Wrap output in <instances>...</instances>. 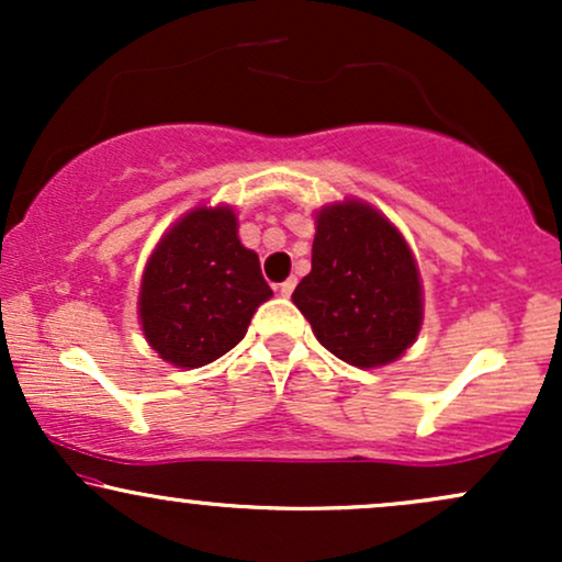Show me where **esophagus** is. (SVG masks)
<instances>
[{
    "mask_svg": "<svg viewBox=\"0 0 562 562\" xmlns=\"http://www.w3.org/2000/svg\"><path fill=\"white\" fill-rule=\"evenodd\" d=\"M293 290H295V277H290V280L280 282V295H282V299H290V295H293Z\"/></svg>",
    "mask_w": 562,
    "mask_h": 562,
    "instance_id": "obj_1",
    "label": "esophagus"
}]
</instances>
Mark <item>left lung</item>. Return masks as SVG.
<instances>
[{"label": "left lung", "mask_w": 562, "mask_h": 562, "mask_svg": "<svg viewBox=\"0 0 562 562\" xmlns=\"http://www.w3.org/2000/svg\"><path fill=\"white\" fill-rule=\"evenodd\" d=\"M312 272L293 303L327 351L359 370L404 357L423 327V280L409 243L359 198L314 214Z\"/></svg>", "instance_id": "left-lung-1"}]
</instances>
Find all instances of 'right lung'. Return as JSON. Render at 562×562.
I'll return each mask as SVG.
<instances>
[{"label": "right lung", "instance_id": "1", "mask_svg": "<svg viewBox=\"0 0 562 562\" xmlns=\"http://www.w3.org/2000/svg\"><path fill=\"white\" fill-rule=\"evenodd\" d=\"M272 288L237 235L232 205L200 203L160 235L137 295L142 335L164 362L211 364L248 333Z\"/></svg>", "mask_w": 562, "mask_h": 562}]
</instances>
